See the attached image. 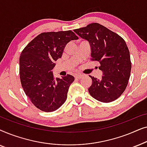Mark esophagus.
<instances>
[{
	"label": "esophagus",
	"mask_w": 147,
	"mask_h": 147,
	"mask_svg": "<svg viewBox=\"0 0 147 147\" xmlns=\"http://www.w3.org/2000/svg\"><path fill=\"white\" fill-rule=\"evenodd\" d=\"M83 77V75L82 74H77V75L75 76V78L76 79H81V78Z\"/></svg>",
	"instance_id": "34e87169"
}]
</instances>
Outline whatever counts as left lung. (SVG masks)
I'll return each instance as SVG.
<instances>
[{"mask_svg": "<svg viewBox=\"0 0 147 147\" xmlns=\"http://www.w3.org/2000/svg\"><path fill=\"white\" fill-rule=\"evenodd\" d=\"M91 46V60L100 63L103 72L100 80L90 76L92 84L90 95L98 101L108 103L118 99L128 85L131 71L130 52L123 38L99 23H91L74 29Z\"/></svg>", "mask_w": 147, "mask_h": 147, "instance_id": "obj_1", "label": "left lung"}]
</instances>
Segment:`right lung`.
<instances>
[{
	"label": "right lung",
	"instance_id": "1",
	"mask_svg": "<svg viewBox=\"0 0 147 147\" xmlns=\"http://www.w3.org/2000/svg\"><path fill=\"white\" fill-rule=\"evenodd\" d=\"M78 39L70 30L45 32L34 38L22 51L19 58L21 86L32 104L41 111H55L67 99L74 76L67 74L55 79L52 69L67 43Z\"/></svg>",
	"mask_w": 147,
	"mask_h": 147
}]
</instances>
